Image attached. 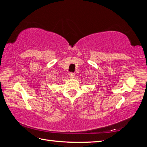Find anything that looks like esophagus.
I'll list each match as a JSON object with an SVG mask.
<instances>
[{
    "instance_id": "34e87169",
    "label": "esophagus",
    "mask_w": 147,
    "mask_h": 147,
    "mask_svg": "<svg viewBox=\"0 0 147 147\" xmlns=\"http://www.w3.org/2000/svg\"><path fill=\"white\" fill-rule=\"evenodd\" d=\"M69 76H70L71 78L73 79V78H74V76H75V74L73 73H71L70 74H69Z\"/></svg>"
}]
</instances>
